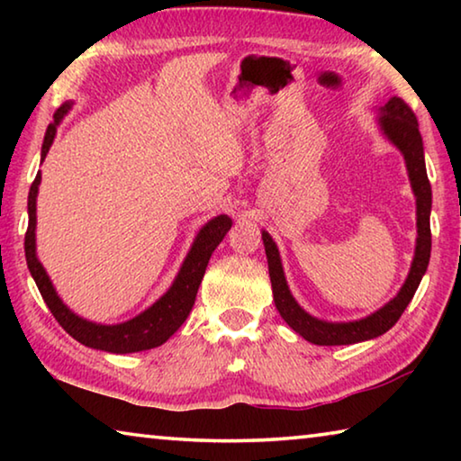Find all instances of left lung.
I'll return each mask as SVG.
<instances>
[{"label":"left lung","instance_id":"1","mask_svg":"<svg viewBox=\"0 0 461 461\" xmlns=\"http://www.w3.org/2000/svg\"><path fill=\"white\" fill-rule=\"evenodd\" d=\"M380 126L384 134L399 146V150L404 154L407 160L409 178L417 197V249L415 260L409 272L407 283L402 285L401 293L394 296L388 305L382 307L376 313L360 319V321L352 323H327L321 319L311 317L305 313L296 301L293 299L291 291H288L283 264H280L278 248L267 231H262L264 248H267L268 258V270H270V283H272V294H275V303L278 313L283 315L285 321L293 327V330L303 335L307 341L317 343V346H348V343L366 341L378 335L386 333L390 327L399 321L404 309L415 294L417 286L423 278L425 270L429 267V258H431V228H429V213H431V185H429L427 170H425V156H423V138L419 131L417 115L412 113L409 104L401 97H393L388 104L382 107Z\"/></svg>","mask_w":461,"mask_h":461}]
</instances>
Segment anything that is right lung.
<instances>
[{"mask_svg":"<svg viewBox=\"0 0 461 461\" xmlns=\"http://www.w3.org/2000/svg\"><path fill=\"white\" fill-rule=\"evenodd\" d=\"M68 105H60L54 112V120L46 128L44 144H42V160L46 152L57 134V126L62 120V115L67 113ZM38 185H41V173L36 175L32 186H30L28 194V230L24 238V249H26V262L32 275L34 283L41 291L42 299L49 305L50 313L60 323L62 330L68 335H73L77 341H81L83 346L104 349V352L112 354H130V352H142V349H150L165 343L170 335H173L178 327L185 323L186 315L191 313L194 305V296H197L199 285L205 275L207 262L212 258L213 249L220 246L225 233L231 228V220L228 215H220L215 220L203 225L197 240L191 248L189 256L183 264L181 272H178L173 286L168 288V293L162 296L160 301H156L150 309H146L142 315L130 319L126 323L120 325H97L85 319L77 317L71 313L62 301L54 293L49 276L42 268V264L36 258V244H34V230H36V193Z\"/></svg>","mask_w":461,"mask_h":461,"instance_id":"1","label":"right lung"}]
</instances>
